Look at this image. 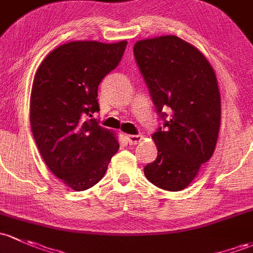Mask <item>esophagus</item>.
Segmentation results:
<instances>
[{"mask_svg":"<svg viewBox=\"0 0 253 253\" xmlns=\"http://www.w3.org/2000/svg\"><path fill=\"white\" fill-rule=\"evenodd\" d=\"M126 139L130 145H136L137 142L141 141L142 136L141 135H126Z\"/></svg>","mask_w":253,"mask_h":253,"instance_id":"34e87169","label":"esophagus"}]
</instances>
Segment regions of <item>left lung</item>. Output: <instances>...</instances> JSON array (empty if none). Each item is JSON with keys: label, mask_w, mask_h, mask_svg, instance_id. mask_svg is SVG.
Returning <instances> with one entry per match:
<instances>
[{"label": "left lung", "mask_w": 253, "mask_h": 253, "mask_svg": "<svg viewBox=\"0 0 253 253\" xmlns=\"http://www.w3.org/2000/svg\"><path fill=\"white\" fill-rule=\"evenodd\" d=\"M134 57L163 122L152 135L158 155L145 166V176L161 189L180 191L214 152L220 126L217 78L204 54L178 36L137 41Z\"/></svg>", "instance_id": "8db88e82"}]
</instances>
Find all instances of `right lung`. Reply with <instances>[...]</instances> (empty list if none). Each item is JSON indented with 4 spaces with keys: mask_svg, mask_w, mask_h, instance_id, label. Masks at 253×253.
Returning a JSON list of instances; mask_svg holds the SVG:
<instances>
[{
    "mask_svg": "<svg viewBox=\"0 0 253 253\" xmlns=\"http://www.w3.org/2000/svg\"><path fill=\"white\" fill-rule=\"evenodd\" d=\"M126 41H73L47 54L34 78L30 124L49 170L84 191L105 175L118 151L114 134L98 124V85L116 69Z\"/></svg>",
    "mask_w": 253,
    "mask_h": 253,
    "instance_id": "add662e5",
    "label": "right lung"
}]
</instances>
